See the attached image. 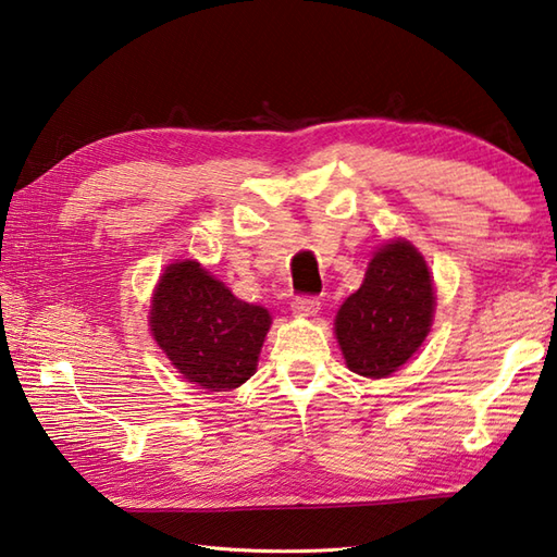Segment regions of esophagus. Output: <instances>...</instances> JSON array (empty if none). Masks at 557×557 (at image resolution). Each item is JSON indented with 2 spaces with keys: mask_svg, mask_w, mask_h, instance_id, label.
Listing matches in <instances>:
<instances>
[{
  "mask_svg": "<svg viewBox=\"0 0 557 557\" xmlns=\"http://www.w3.org/2000/svg\"><path fill=\"white\" fill-rule=\"evenodd\" d=\"M293 312L300 314V317H314L319 312L321 302L317 298H312V295H298V298L293 300Z\"/></svg>",
  "mask_w": 557,
  "mask_h": 557,
  "instance_id": "34e87169",
  "label": "esophagus"
}]
</instances>
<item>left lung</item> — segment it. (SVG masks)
I'll list each match as a JSON object with an SVG mask.
<instances>
[{"instance_id": "left-lung-1", "label": "left lung", "mask_w": 557, "mask_h": 557, "mask_svg": "<svg viewBox=\"0 0 557 557\" xmlns=\"http://www.w3.org/2000/svg\"><path fill=\"white\" fill-rule=\"evenodd\" d=\"M434 310V283L417 247L400 238L379 247L362 286L336 314L345 364L367 379L391 376L429 336Z\"/></svg>"}]
</instances>
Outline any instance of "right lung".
I'll use <instances>...</instances> for the list:
<instances>
[{"instance_id":"obj_1","label":"right lung","mask_w":557,"mask_h":557,"mask_svg":"<svg viewBox=\"0 0 557 557\" xmlns=\"http://www.w3.org/2000/svg\"><path fill=\"white\" fill-rule=\"evenodd\" d=\"M271 317L238 300L200 262L169 264L157 283L150 331L183 379L205 391L238 388L257 372Z\"/></svg>"}]
</instances>
